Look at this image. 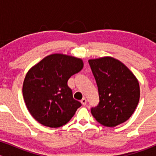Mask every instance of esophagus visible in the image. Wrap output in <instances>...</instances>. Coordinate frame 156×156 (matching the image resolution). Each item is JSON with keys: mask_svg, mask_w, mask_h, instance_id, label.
Listing matches in <instances>:
<instances>
[{"mask_svg": "<svg viewBox=\"0 0 156 156\" xmlns=\"http://www.w3.org/2000/svg\"><path fill=\"white\" fill-rule=\"evenodd\" d=\"M81 103H82V105H87V99H86V98H83V99L81 100Z\"/></svg>", "mask_w": 156, "mask_h": 156, "instance_id": "1", "label": "esophagus"}]
</instances>
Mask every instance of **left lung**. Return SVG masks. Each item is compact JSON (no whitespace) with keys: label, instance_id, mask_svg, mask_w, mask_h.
<instances>
[{"label":"left lung","instance_id":"left-lung-1","mask_svg":"<svg viewBox=\"0 0 156 156\" xmlns=\"http://www.w3.org/2000/svg\"><path fill=\"white\" fill-rule=\"evenodd\" d=\"M96 80L99 103L91 108L100 124L115 127L131 117L140 97L139 84L125 64L112 57L89 60Z\"/></svg>","mask_w":156,"mask_h":156}]
</instances>
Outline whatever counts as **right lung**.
Instances as JSON below:
<instances>
[{"label": "right lung", "instance_id": "right-lung-1", "mask_svg": "<svg viewBox=\"0 0 156 156\" xmlns=\"http://www.w3.org/2000/svg\"><path fill=\"white\" fill-rule=\"evenodd\" d=\"M83 66L80 58L55 53L28 71L23 82V98L30 114L40 124L59 128L74 116L81 103L73 98L67 81Z\"/></svg>", "mask_w": 156, "mask_h": 156}]
</instances>
